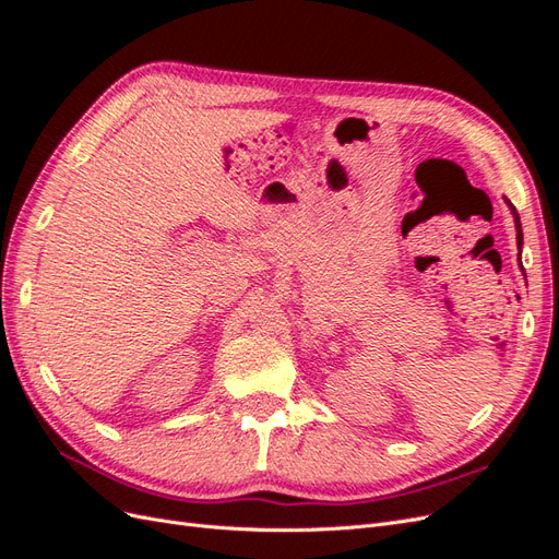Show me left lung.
Here are the masks:
<instances>
[{
  "instance_id": "obj_1",
  "label": "left lung",
  "mask_w": 559,
  "mask_h": 559,
  "mask_svg": "<svg viewBox=\"0 0 559 559\" xmlns=\"http://www.w3.org/2000/svg\"><path fill=\"white\" fill-rule=\"evenodd\" d=\"M509 202V207H511V212H513V218H515V228H518V247L522 245V226H520V216H518V212H515V207L511 205V200H506Z\"/></svg>"
}]
</instances>
